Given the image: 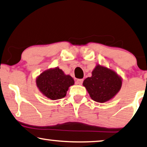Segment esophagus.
<instances>
[{
    "label": "esophagus",
    "instance_id": "34e87169",
    "mask_svg": "<svg viewBox=\"0 0 147 147\" xmlns=\"http://www.w3.org/2000/svg\"><path fill=\"white\" fill-rule=\"evenodd\" d=\"M82 82H83V79H77L76 81V84L81 85V84H82Z\"/></svg>",
    "mask_w": 147,
    "mask_h": 147
}]
</instances>
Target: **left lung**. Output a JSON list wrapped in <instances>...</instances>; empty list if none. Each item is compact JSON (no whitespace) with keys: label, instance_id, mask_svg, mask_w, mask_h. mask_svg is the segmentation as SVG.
Wrapping results in <instances>:
<instances>
[{"label":"left lung","instance_id":"1","mask_svg":"<svg viewBox=\"0 0 147 147\" xmlns=\"http://www.w3.org/2000/svg\"><path fill=\"white\" fill-rule=\"evenodd\" d=\"M83 85L92 100L98 102H107L119 91L122 80L112 70L97 65L91 77L86 78Z\"/></svg>","mask_w":147,"mask_h":147}]
</instances>
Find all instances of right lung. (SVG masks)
Returning a JSON list of instances; mask_svg holds the SVG:
<instances>
[{
  "instance_id": "1",
  "label": "right lung",
  "mask_w": 147,
  "mask_h": 147,
  "mask_svg": "<svg viewBox=\"0 0 147 147\" xmlns=\"http://www.w3.org/2000/svg\"><path fill=\"white\" fill-rule=\"evenodd\" d=\"M36 82L40 92L52 100L65 97L69 86L74 84L73 78L65 75L59 68L43 72L36 78Z\"/></svg>"
}]
</instances>
